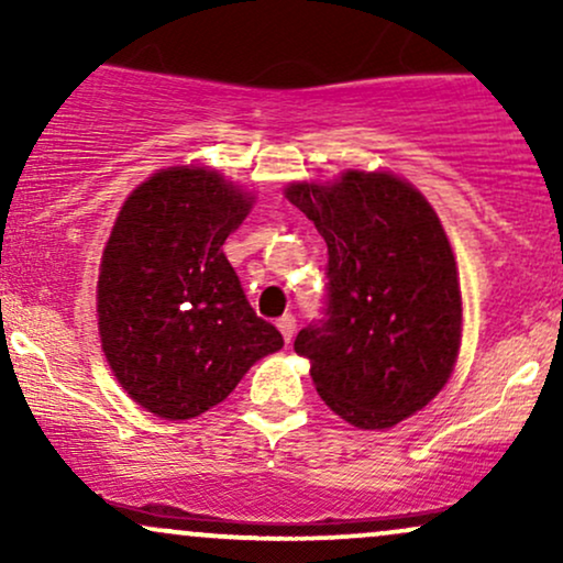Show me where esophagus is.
I'll list each match as a JSON object with an SVG mask.
<instances>
[{"label":"esophagus","mask_w":563,"mask_h":563,"mask_svg":"<svg viewBox=\"0 0 563 563\" xmlns=\"http://www.w3.org/2000/svg\"><path fill=\"white\" fill-rule=\"evenodd\" d=\"M277 328H280L286 344H290V339H294V333H296V318L294 314H283V318L277 320Z\"/></svg>","instance_id":"34e87169"}]
</instances>
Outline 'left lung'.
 Here are the masks:
<instances>
[{
	"label": "left lung",
	"mask_w": 563,
	"mask_h": 563,
	"mask_svg": "<svg viewBox=\"0 0 563 563\" xmlns=\"http://www.w3.org/2000/svg\"><path fill=\"white\" fill-rule=\"evenodd\" d=\"M286 198L328 243L325 309L296 335V354L335 416L391 429L442 391L461 349V283L442 222L389 172L290 183Z\"/></svg>",
	"instance_id": "obj_1"
}]
</instances>
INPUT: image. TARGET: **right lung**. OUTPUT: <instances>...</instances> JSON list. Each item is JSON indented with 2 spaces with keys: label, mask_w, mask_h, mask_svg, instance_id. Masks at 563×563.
Wrapping results in <instances>:
<instances>
[{
  "label": "right lung",
  "mask_w": 563,
  "mask_h": 563,
  "mask_svg": "<svg viewBox=\"0 0 563 563\" xmlns=\"http://www.w3.org/2000/svg\"><path fill=\"white\" fill-rule=\"evenodd\" d=\"M251 203L222 174L172 166L121 206L102 251L97 328L113 376L153 416H200L283 346L222 251Z\"/></svg>",
  "instance_id": "add662e5"
}]
</instances>
